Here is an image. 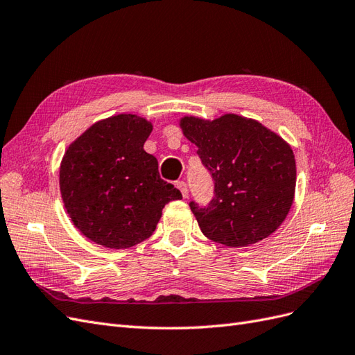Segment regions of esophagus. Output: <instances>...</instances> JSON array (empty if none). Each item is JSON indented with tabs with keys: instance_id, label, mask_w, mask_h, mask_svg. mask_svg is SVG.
Instances as JSON below:
<instances>
[{
	"instance_id": "esophagus-1",
	"label": "esophagus",
	"mask_w": 355,
	"mask_h": 355,
	"mask_svg": "<svg viewBox=\"0 0 355 355\" xmlns=\"http://www.w3.org/2000/svg\"><path fill=\"white\" fill-rule=\"evenodd\" d=\"M176 187H178V189L182 192V196H184V198L188 196V185L185 184L184 180H179V182H176Z\"/></svg>"
}]
</instances>
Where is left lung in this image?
<instances>
[{
	"label": "left lung",
	"mask_w": 355,
	"mask_h": 355,
	"mask_svg": "<svg viewBox=\"0 0 355 355\" xmlns=\"http://www.w3.org/2000/svg\"><path fill=\"white\" fill-rule=\"evenodd\" d=\"M179 125L214 180L207 207L189 202L202 234L228 247L270 237L295 198L296 163L290 145L259 121L237 114L214 120L187 115Z\"/></svg>",
	"instance_id": "left-lung-1"
}]
</instances>
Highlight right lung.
<instances>
[{"label": "right lung", "instance_id": "obj_1", "mask_svg": "<svg viewBox=\"0 0 355 355\" xmlns=\"http://www.w3.org/2000/svg\"><path fill=\"white\" fill-rule=\"evenodd\" d=\"M153 124L118 114L90 125L68 146L59 168L63 206L84 237L108 249L149 239L180 191L159 178L144 144Z\"/></svg>", "mask_w": 355, "mask_h": 355}]
</instances>
